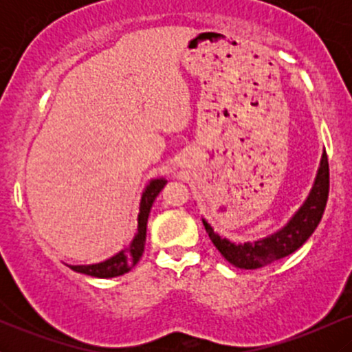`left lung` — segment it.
<instances>
[{
	"mask_svg": "<svg viewBox=\"0 0 352 352\" xmlns=\"http://www.w3.org/2000/svg\"><path fill=\"white\" fill-rule=\"evenodd\" d=\"M329 195V164L326 151L322 152L321 167L318 170L316 182L311 190L308 200L298 210L285 228L265 240L253 241V243L235 245L232 241L220 238L213 232L207 221L204 220V227L207 230L210 240L217 246V250L225 256V260L238 268L254 270L273 263L296 252L305 243L321 221L322 213L326 210Z\"/></svg>",
	"mask_w": 352,
	"mask_h": 352,
	"instance_id": "obj_1",
	"label": "left lung"
}]
</instances>
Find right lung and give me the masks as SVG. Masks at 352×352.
<instances>
[{
	"mask_svg": "<svg viewBox=\"0 0 352 352\" xmlns=\"http://www.w3.org/2000/svg\"><path fill=\"white\" fill-rule=\"evenodd\" d=\"M164 185H165V180H152L151 184L147 185V188H145L142 200H140L139 228H137V235L134 238V241H132L127 248H124L122 252L117 253L116 256L109 258V260L104 261V263L89 265V266L69 265V268L78 273H84V274H89V276H96V278H112V276H119V274L131 272L144 253L148 213H151L153 200H155V197L159 195L160 190L164 188Z\"/></svg>",
	"mask_w": 352,
	"mask_h": 352,
	"instance_id": "obj_1",
	"label": "right lung"
}]
</instances>
